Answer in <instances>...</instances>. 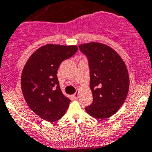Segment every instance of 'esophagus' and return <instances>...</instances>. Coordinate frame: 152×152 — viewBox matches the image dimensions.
<instances>
[{"label":"esophagus","mask_w":152,"mask_h":152,"mask_svg":"<svg viewBox=\"0 0 152 152\" xmlns=\"http://www.w3.org/2000/svg\"><path fill=\"white\" fill-rule=\"evenodd\" d=\"M78 97H79V93H78V92H76V93H75L74 94H73V97H74L75 99H78Z\"/></svg>","instance_id":"esophagus-1"}]
</instances>
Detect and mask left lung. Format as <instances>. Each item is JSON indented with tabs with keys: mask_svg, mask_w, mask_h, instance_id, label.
Masks as SVG:
<instances>
[{
	"mask_svg": "<svg viewBox=\"0 0 152 152\" xmlns=\"http://www.w3.org/2000/svg\"><path fill=\"white\" fill-rule=\"evenodd\" d=\"M79 47L88 59L93 94V102L86 111L96 118H108L120 109L127 96L130 80L127 66L120 55L106 44L91 42Z\"/></svg>",
	"mask_w": 152,
	"mask_h": 152,
	"instance_id": "obj_1",
	"label": "left lung"
}]
</instances>
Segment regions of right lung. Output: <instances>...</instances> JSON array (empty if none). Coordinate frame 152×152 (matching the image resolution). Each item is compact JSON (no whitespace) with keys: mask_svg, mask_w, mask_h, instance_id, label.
I'll list each match as a JSON object with an SVG mask.
<instances>
[{"mask_svg":"<svg viewBox=\"0 0 152 152\" xmlns=\"http://www.w3.org/2000/svg\"><path fill=\"white\" fill-rule=\"evenodd\" d=\"M78 47L46 44L30 56L22 69L21 86L24 98L35 114L47 121L63 117L71 100L62 93L57 77L63 61L73 56Z\"/></svg>","mask_w":152,"mask_h":152,"instance_id":"add662e5","label":"right lung"}]
</instances>
